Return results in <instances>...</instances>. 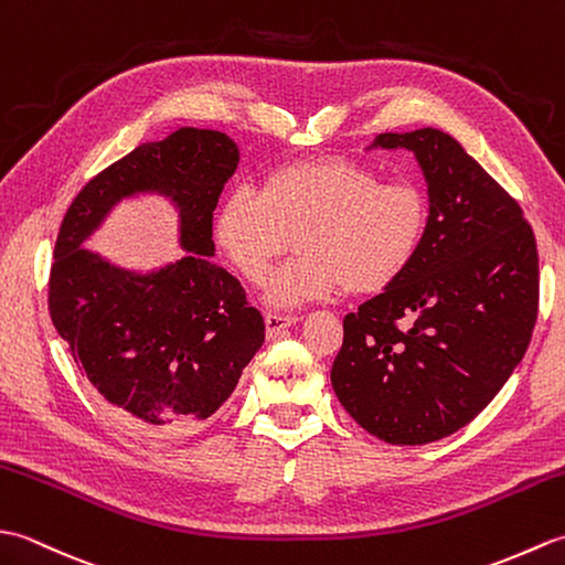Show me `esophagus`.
I'll use <instances>...</instances> for the list:
<instances>
[{"label":"esophagus","mask_w":565,"mask_h":565,"mask_svg":"<svg viewBox=\"0 0 565 565\" xmlns=\"http://www.w3.org/2000/svg\"><path fill=\"white\" fill-rule=\"evenodd\" d=\"M298 318L296 316H279V313H267L264 316V326H267V334L269 338H276L281 330L296 326Z\"/></svg>","instance_id":"1"}]
</instances>
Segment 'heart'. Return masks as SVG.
I'll use <instances>...</instances> for the list:
<instances>
[{
	"instance_id": "1",
	"label": "heart",
	"mask_w": 565,
	"mask_h": 565,
	"mask_svg": "<svg viewBox=\"0 0 565 565\" xmlns=\"http://www.w3.org/2000/svg\"><path fill=\"white\" fill-rule=\"evenodd\" d=\"M429 203L413 182H381L366 164L318 158L281 164L262 191L237 186L215 213L213 235L249 284L267 279L274 259L301 255L267 281V303L298 308L347 289L381 294L413 267L425 243Z\"/></svg>"
}]
</instances>
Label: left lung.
<instances>
[{
    "mask_svg": "<svg viewBox=\"0 0 565 565\" xmlns=\"http://www.w3.org/2000/svg\"><path fill=\"white\" fill-rule=\"evenodd\" d=\"M411 150L429 223L413 267L344 318L330 379L344 411L388 444H429L505 386L539 313V255L520 203L437 128L381 134Z\"/></svg>",
    "mask_w": 565,
    "mask_h": 565,
    "instance_id": "8db88e82",
    "label": "left lung"
}]
</instances>
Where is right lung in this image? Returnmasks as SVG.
Returning <instances> with one entry per match:
<instances>
[{"instance_id": "right-lung-1", "label": "right lung", "mask_w": 565, "mask_h": 565, "mask_svg": "<svg viewBox=\"0 0 565 565\" xmlns=\"http://www.w3.org/2000/svg\"><path fill=\"white\" fill-rule=\"evenodd\" d=\"M237 162V146L221 130L179 128L106 167L60 225L47 281L53 326L114 415L152 437H174L211 417L264 342L259 310L211 262L213 211ZM138 193L175 203L188 249L148 275L81 247L118 200Z\"/></svg>"}]
</instances>
